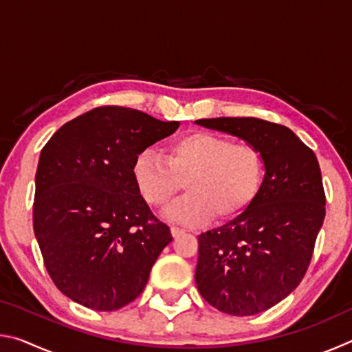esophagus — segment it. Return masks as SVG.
I'll use <instances>...</instances> for the list:
<instances>
[{
  "label": "esophagus",
  "instance_id": "34e87169",
  "mask_svg": "<svg viewBox=\"0 0 352 352\" xmlns=\"http://www.w3.org/2000/svg\"><path fill=\"white\" fill-rule=\"evenodd\" d=\"M170 233H172V236L177 237L178 234L184 233V230H183V228H180V226H172V228H170Z\"/></svg>",
  "mask_w": 352,
  "mask_h": 352
}]
</instances>
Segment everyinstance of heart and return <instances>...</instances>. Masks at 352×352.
Returning <instances> with one entry per match:
<instances>
[{"label":"heart","mask_w":352,"mask_h":352,"mask_svg":"<svg viewBox=\"0 0 352 352\" xmlns=\"http://www.w3.org/2000/svg\"><path fill=\"white\" fill-rule=\"evenodd\" d=\"M264 170V158L254 146L194 130L172 140L164 158L151 151L140 153L132 177L141 197L158 210L180 195L184 183L188 195L168 216L195 225L212 216L230 220L247 211L258 197Z\"/></svg>","instance_id":"1"}]
</instances>
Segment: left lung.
Returning a JSON list of instances; mask_svg holds the SVG:
<instances>
[{
    "label": "left lung",
    "instance_id": "1",
    "mask_svg": "<svg viewBox=\"0 0 352 352\" xmlns=\"http://www.w3.org/2000/svg\"><path fill=\"white\" fill-rule=\"evenodd\" d=\"M195 122L254 146L265 168L252 206L199 236L197 289L220 312L236 317L264 312L298 287L311 264L326 214L318 160L290 129L264 119Z\"/></svg>",
    "mask_w": 352,
    "mask_h": 352
}]
</instances>
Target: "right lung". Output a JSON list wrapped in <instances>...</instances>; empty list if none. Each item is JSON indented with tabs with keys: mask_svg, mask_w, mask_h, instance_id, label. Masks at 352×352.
<instances>
[{
	"mask_svg": "<svg viewBox=\"0 0 352 352\" xmlns=\"http://www.w3.org/2000/svg\"><path fill=\"white\" fill-rule=\"evenodd\" d=\"M180 126L127 107L74 118L41 148L34 233L57 289L93 311L127 306L172 241L132 177L135 158Z\"/></svg>",
	"mask_w": 352,
	"mask_h": 352,
	"instance_id": "right-lung-1",
	"label": "right lung"
}]
</instances>
